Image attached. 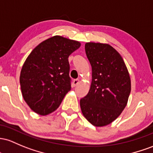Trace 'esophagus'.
I'll return each mask as SVG.
<instances>
[{
  "instance_id": "obj_1",
  "label": "esophagus",
  "mask_w": 153,
  "mask_h": 153,
  "mask_svg": "<svg viewBox=\"0 0 153 153\" xmlns=\"http://www.w3.org/2000/svg\"><path fill=\"white\" fill-rule=\"evenodd\" d=\"M73 83H74V86H76V85H78L79 83V79H74V81H73Z\"/></svg>"
}]
</instances>
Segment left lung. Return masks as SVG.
I'll use <instances>...</instances> for the list:
<instances>
[{
  "mask_svg": "<svg viewBox=\"0 0 153 153\" xmlns=\"http://www.w3.org/2000/svg\"><path fill=\"white\" fill-rule=\"evenodd\" d=\"M85 52L92 79L88 94L80 100V107L89 122L104 126L117 118L127 104L129 74L121 55L108 44L87 42Z\"/></svg>",
  "mask_w": 153,
  "mask_h": 153,
  "instance_id": "left-lung-1",
  "label": "left lung"
}]
</instances>
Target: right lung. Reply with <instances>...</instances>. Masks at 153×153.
<instances>
[{"instance_id": "obj_1", "label": "right lung", "mask_w": 153, "mask_h": 153, "mask_svg": "<svg viewBox=\"0 0 153 153\" xmlns=\"http://www.w3.org/2000/svg\"><path fill=\"white\" fill-rule=\"evenodd\" d=\"M80 45L78 41L54 36L39 43L26 59L20 85L25 102L35 113L53 112L71 90L68 58Z\"/></svg>"}]
</instances>
